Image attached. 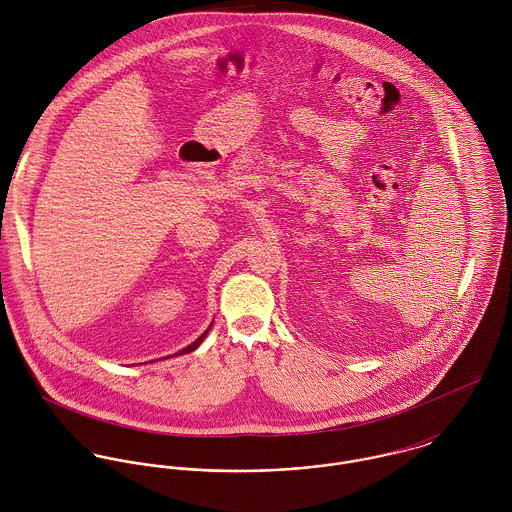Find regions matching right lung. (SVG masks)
<instances>
[{"instance_id": "right-lung-1", "label": "right lung", "mask_w": 512, "mask_h": 512, "mask_svg": "<svg viewBox=\"0 0 512 512\" xmlns=\"http://www.w3.org/2000/svg\"><path fill=\"white\" fill-rule=\"evenodd\" d=\"M207 333H209V331H205V333H203V335H201V337H199V339H197V341H195V343H191V345H189V347H185V349H183V351H181V353H179V355H185V353H191V351H195V349H197V347H199V345H201V343H203V339H205V337H207Z\"/></svg>"}]
</instances>
